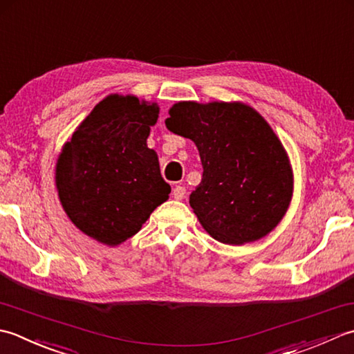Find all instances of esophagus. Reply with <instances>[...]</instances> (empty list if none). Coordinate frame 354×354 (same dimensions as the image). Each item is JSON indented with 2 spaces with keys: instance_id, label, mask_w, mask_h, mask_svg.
Masks as SVG:
<instances>
[{
  "instance_id": "34e87169",
  "label": "esophagus",
  "mask_w": 354,
  "mask_h": 354,
  "mask_svg": "<svg viewBox=\"0 0 354 354\" xmlns=\"http://www.w3.org/2000/svg\"><path fill=\"white\" fill-rule=\"evenodd\" d=\"M185 196H186V189H185L183 186L177 185L174 189H172V197H174L176 200H183Z\"/></svg>"
}]
</instances>
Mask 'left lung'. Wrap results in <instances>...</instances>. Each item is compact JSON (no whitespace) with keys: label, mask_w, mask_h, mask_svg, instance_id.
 Returning a JSON list of instances; mask_svg holds the SVG:
<instances>
[{"label":"left lung","mask_w":354,"mask_h":354,"mask_svg":"<svg viewBox=\"0 0 354 354\" xmlns=\"http://www.w3.org/2000/svg\"><path fill=\"white\" fill-rule=\"evenodd\" d=\"M198 149L203 177L189 205L215 240L244 244L283 220L293 172L283 143L264 118L243 102H177L165 120Z\"/></svg>","instance_id":"obj_1"}]
</instances>
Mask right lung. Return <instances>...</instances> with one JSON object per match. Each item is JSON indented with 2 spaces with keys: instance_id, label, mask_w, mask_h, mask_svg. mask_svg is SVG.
Wrapping results in <instances>:
<instances>
[{
  "instance_id": "right-lung-1",
  "label": "right lung",
  "mask_w": 354,
  "mask_h": 354,
  "mask_svg": "<svg viewBox=\"0 0 354 354\" xmlns=\"http://www.w3.org/2000/svg\"><path fill=\"white\" fill-rule=\"evenodd\" d=\"M158 119L156 102L110 95L93 108L56 162L57 196L85 235L118 246L167 201L158 157L147 139Z\"/></svg>"
}]
</instances>
